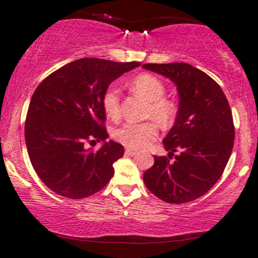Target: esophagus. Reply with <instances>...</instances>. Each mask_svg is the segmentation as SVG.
Wrapping results in <instances>:
<instances>
[{
	"mask_svg": "<svg viewBox=\"0 0 258 258\" xmlns=\"http://www.w3.org/2000/svg\"><path fill=\"white\" fill-rule=\"evenodd\" d=\"M125 153L127 156H135L136 153H137V150H133V149H128L127 148L126 150H125Z\"/></svg>",
	"mask_w": 258,
	"mask_h": 258,
	"instance_id": "obj_1",
	"label": "esophagus"
}]
</instances>
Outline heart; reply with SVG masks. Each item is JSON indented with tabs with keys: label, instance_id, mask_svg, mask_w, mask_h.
<instances>
[{
	"label": "heart",
	"instance_id": "1",
	"mask_svg": "<svg viewBox=\"0 0 258 258\" xmlns=\"http://www.w3.org/2000/svg\"><path fill=\"white\" fill-rule=\"evenodd\" d=\"M132 89L149 101L146 116L153 118L162 126H170L177 115V106L174 101L164 97L165 86L158 77L151 74H140L131 82ZM102 107L107 116L116 119L120 115V91L109 86L102 95ZM158 127L156 122L128 121L116 127L113 131L114 139L131 149L146 148L157 138Z\"/></svg>",
	"mask_w": 258,
	"mask_h": 258
}]
</instances>
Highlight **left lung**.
Returning a JSON list of instances; mask_svg holds the SVG:
<instances>
[{"label":"left lung","instance_id":"1","mask_svg":"<svg viewBox=\"0 0 258 258\" xmlns=\"http://www.w3.org/2000/svg\"><path fill=\"white\" fill-rule=\"evenodd\" d=\"M143 68L170 78L180 96L175 125L163 139L168 157L155 156L143 180L153 195L168 204L193 201L217 183L232 152L234 125L229 101L213 78L190 64Z\"/></svg>","mask_w":258,"mask_h":258}]
</instances>
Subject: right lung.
Instances as JSON below:
<instances>
[{
    "instance_id": "obj_1",
    "label": "right lung",
    "mask_w": 258,
    "mask_h": 258,
    "mask_svg": "<svg viewBox=\"0 0 258 258\" xmlns=\"http://www.w3.org/2000/svg\"><path fill=\"white\" fill-rule=\"evenodd\" d=\"M139 65L81 58L37 87L26 116V146L35 172L52 191L77 200L97 193L113 177L123 146L109 140L93 151L87 144L108 138L103 93Z\"/></svg>"
}]
</instances>
